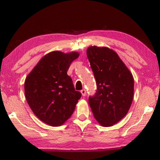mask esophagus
I'll return each instance as SVG.
<instances>
[{"label": "esophagus", "instance_id": "obj_1", "mask_svg": "<svg viewBox=\"0 0 160 160\" xmlns=\"http://www.w3.org/2000/svg\"><path fill=\"white\" fill-rule=\"evenodd\" d=\"M81 93H82V96H85L86 95V90L85 89H82V90H81Z\"/></svg>", "mask_w": 160, "mask_h": 160}]
</instances>
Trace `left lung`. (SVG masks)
<instances>
[{"label":"left lung","mask_w":160,"mask_h":160,"mask_svg":"<svg viewBox=\"0 0 160 160\" xmlns=\"http://www.w3.org/2000/svg\"><path fill=\"white\" fill-rule=\"evenodd\" d=\"M87 55L97 84L89 104L102 126H113L125 117L132 104L133 76L117 52L109 48L89 47Z\"/></svg>","instance_id":"8db88e82"}]
</instances>
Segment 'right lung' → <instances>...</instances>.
I'll return each mask as SVG.
<instances>
[{
    "label": "right lung",
    "mask_w": 160,
    "mask_h": 160,
    "mask_svg": "<svg viewBox=\"0 0 160 160\" xmlns=\"http://www.w3.org/2000/svg\"><path fill=\"white\" fill-rule=\"evenodd\" d=\"M79 54L54 51L43 56L25 82V98L34 114L52 127L63 124L75 110L82 93L67 74Z\"/></svg>",
    "instance_id": "add662e5"
}]
</instances>
